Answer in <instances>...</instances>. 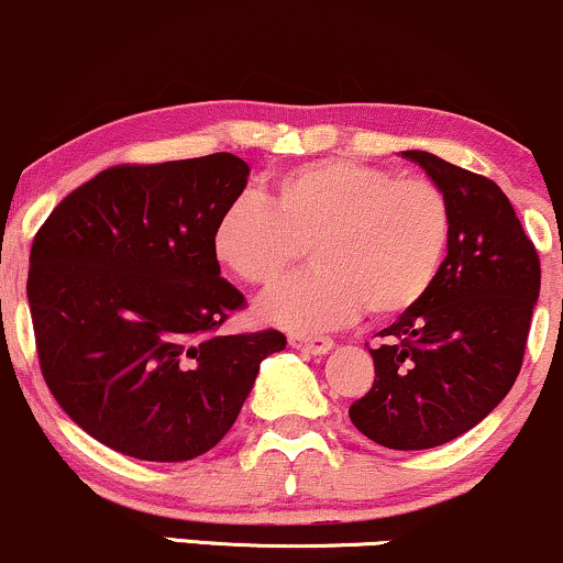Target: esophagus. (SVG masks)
<instances>
[{
  "instance_id": "obj_1",
  "label": "esophagus",
  "mask_w": 563,
  "mask_h": 563,
  "mask_svg": "<svg viewBox=\"0 0 563 563\" xmlns=\"http://www.w3.org/2000/svg\"><path fill=\"white\" fill-rule=\"evenodd\" d=\"M289 346L299 349V352L320 356L333 349V341L328 335H305V333H289Z\"/></svg>"
}]
</instances>
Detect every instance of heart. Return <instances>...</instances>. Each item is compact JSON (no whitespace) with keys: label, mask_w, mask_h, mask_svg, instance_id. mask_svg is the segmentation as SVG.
Wrapping results in <instances>:
<instances>
[{"label":"heart","mask_w":563,"mask_h":563,"mask_svg":"<svg viewBox=\"0 0 563 563\" xmlns=\"http://www.w3.org/2000/svg\"><path fill=\"white\" fill-rule=\"evenodd\" d=\"M452 209L434 180L352 159L282 170L272 199L245 191L219 214L211 251L247 287L272 289L310 245L312 272L261 305L268 323L316 333L367 308L393 318L427 297L450 245Z\"/></svg>","instance_id":"1"}]
</instances>
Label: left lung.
I'll return each mask as SVG.
<instances>
[{
    "mask_svg": "<svg viewBox=\"0 0 563 563\" xmlns=\"http://www.w3.org/2000/svg\"><path fill=\"white\" fill-rule=\"evenodd\" d=\"M452 209L432 289L369 349L375 383L349 419L390 450H429L486 419L520 375L540 291V258L494 180L429 152H404Z\"/></svg>",
    "mask_w": 563,
    "mask_h": 563,
    "instance_id": "1",
    "label": "left lung"
}]
</instances>
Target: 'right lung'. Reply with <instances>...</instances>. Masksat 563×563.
<instances>
[{
	"label": "right lung",
	"mask_w": 563,
	"mask_h": 563,
	"mask_svg": "<svg viewBox=\"0 0 563 563\" xmlns=\"http://www.w3.org/2000/svg\"><path fill=\"white\" fill-rule=\"evenodd\" d=\"M230 152L113 165L51 211L31 247L35 352L56 404L129 457L180 463L235 424L284 333L219 335L245 297L219 276L211 232L243 194Z\"/></svg>",
	"instance_id": "obj_1"
}]
</instances>
